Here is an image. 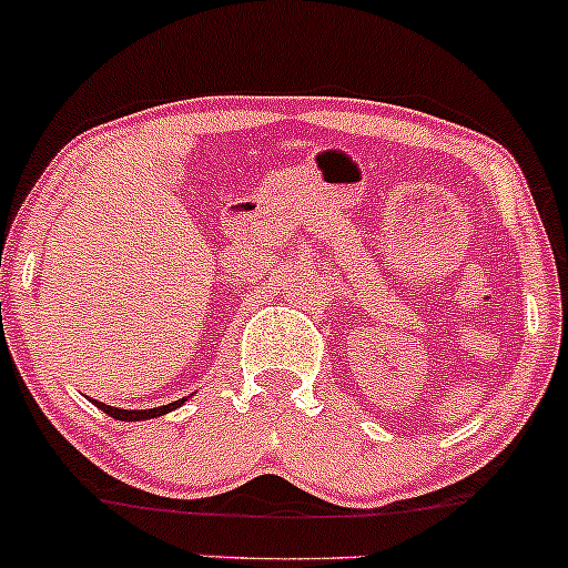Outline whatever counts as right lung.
Wrapping results in <instances>:
<instances>
[{"label":"right lung","mask_w":568,"mask_h":568,"mask_svg":"<svg viewBox=\"0 0 568 568\" xmlns=\"http://www.w3.org/2000/svg\"><path fill=\"white\" fill-rule=\"evenodd\" d=\"M187 403V397L176 399V403H169V405H161V407H150V410H120V407H112V405H104V403H95L93 405L99 407V410H104L106 416L118 418V422H146V418H158V416H165V413L176 410V407Z\"/></svg>","instance_id":"add662e5"}]
</instances>
